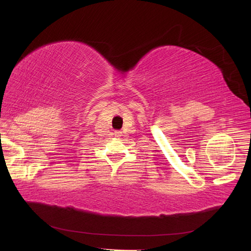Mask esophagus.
<instances>
[{
	"instance_id": "1",
	"label": "esophagus",
	"mask_w": 251,
	"mask_h": 251,
	"mask_svg": "<svg viewBox=\"0 0 251 251\" xmlns=\"http://www.w3.org/2000/svg\"><path fill=\"white\" fill-rule=\"evenodd\" d=\"M114 136L117 137V138L121 137V136H122V131H115V132H114Z\"/></svg>"
}]
</instances>
